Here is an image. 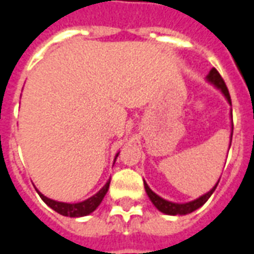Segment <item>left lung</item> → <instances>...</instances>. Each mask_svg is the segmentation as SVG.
I'll return each mask as SVG.
<instances>
[{
  "mask_svg": "<svg viewBox=\"0 0 254 254\" xmlns=\"http://www.w3.org/2000/svg\"><path fill=\"white\" fill-rule=\"evenodd\" d=\"M207 80L208 82H211L213 86H216V87L219 88L220 91L223 92V95L227 98L228 103L232 106V100H231V95H229V91H228L227 88V84H225V82H224V79L221 78V75L219 74V71L216 70L215 67L212 68L211 71H209V74L207 75ZM232 135H233V123H232V132H231V141H232ZM231 147V145H229ZM220 182V180H219ZM219 182L216 183L215 187L212 188L209 192H207L205 194H202V196H200L198 198H196V200H193V201H190V202H183V204H179V202H172V201H168V200H166V198L160 197L159 194H156L154 192V190H151L148 187V184L144 182V188H145V192H147V194H148L149 200L152 201V204H154L155 207L158 208L159 211L163 212V213H166V215H171V216H176V215H188V213H190V212L196 211V209H198V208L201 207V205H204L205 202H207V200L209 197H211V194L215 192L216 187H217V184H219Z\"/></svg>",
  "mask_w": 254,
  "mask_h": 254,
  "instance_id": "8db88e82",
  "label": "left lung"
}]
</instances>
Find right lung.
Instances as JSON below:
<instances>
[{"instance_id":"add662e5","label":"right lung","mask_w":254,"mask_h":254,"mask_svg":"<svg viewBox=\"0 0 254 254\" xmlns=\"http://www.w3.org/2000/svg\"><path fill=\"white\" fill-rule=\"evenodd\" d=\"M118 155L119 152L115 156V160H117ZM109 187H110V180L105 184V187L99 190V192H96L94 196L91 197H88L87 200H84V201H80V202H62V201H56V200H52V198L46 197L45 194H42L37 190L38 192L39 197L42 198L43 201L46 202L49 207L54 209L56 212H58L60 215L62 216H67V217H82V216H87L90 215L91 212H94L96 208L99 207V204L102 202L103 197L106 196L107 193V190H109Z\"/></svg>"}]
</instances>
